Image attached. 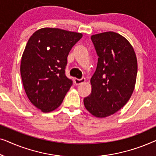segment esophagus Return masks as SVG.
<instances>
[{
    "mask_svg": "<svg viewBox=\"0 0 156 156\" xmlns=\"http://www.w3.org/2000/svg\"><path fill=\"white\" fill-rule=\"evenodd\" d=\"M74 84L76 85H80L85 82V78L82 77L81 79H74Z\"/></svg>",
    "mask_w": 156,
    "mask_h": 156,
    "instance_id": "34e87169",
    "label": "esophagus"
}]
</instances>
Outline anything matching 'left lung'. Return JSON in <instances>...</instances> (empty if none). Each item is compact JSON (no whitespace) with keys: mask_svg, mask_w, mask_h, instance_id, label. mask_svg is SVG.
Masks as SVG:
<instances>
[{"mask_svg":"<svg viewBox=\"0 0 156 156\" xmlns=\"http://www.w3.org/2000/svg\"><path fill=\"white\" fill-rule=\"evenodd\" d=\"M98 56L97 69L91 78V92L84 99L91 114L104 118L120 110L133 93L137 76L133 48L123 36L106 32L91 37Z\"/></svg>","mask_w":156,"mask_h":156,"instance_id":"left-lung-1","label":"left lung"}]
</instances>
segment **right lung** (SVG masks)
<instances>
[{"label":"right lung","mask_w":156,"mask_h":156,"mask_svg":"<svg viewBox=\"0 0 156 156\" xmlns=\"http://www.w3.org/2000/svg\"><path fill=\"white\" fill-rule=\"evenodd\" d=\"M82 34L58 28L38 30L30 37L20 74L30 101L42 112L56 109L73 84L65 74L67 57Z\"/></svg>","instance_id":"right-lung-1"}]
</instances>
